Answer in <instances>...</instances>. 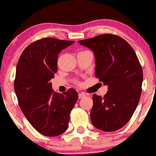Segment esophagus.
<instances>
[{
  "mask_svg": "<svg viewBox=\"0 0 156 156\" xmlns=\"http://www.w3.org/2000/svg\"><path fill=\"white\" fill-rule=\"evenodd\" d=\"M86 96V94H85V93H80L79 94V98L81 99V98H85Z\"/></svg>",
  "mask_w": 156,
  "mask_h": 156,
  "instance_id": "esophagus-1",
  "label": "esophagus"
}]
</instances>
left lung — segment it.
<instances>
[{
	"instance_id": "1",
	"label": "left lung",
	"mask_w": 156,
	"mask_h": 156,
	"mask_svg": "<svg viewBox=\"0 0 156 156\" xmlns=\"http://www.w3.org/2000/svg\"><path fill=\"white\" fill-rule=\"evenodd\" d=\"M94 52L95 76L108 91L94 94L90 118L98 129L115 131L127 124L137 108L142 92L143 70L127 41L113 34H101L78 41Z\"/></svg>"
}]
</instances>
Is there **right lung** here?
<instances>
[{
	"label": "right lung",
	"mask_w": 156,
	"mask_h": 156,
	"mask_svg": "<svg viewBox=\"0 0 156 156\" xmlns=\"http://www.w3.org/2000/svg\"><path fill=\"white\" fill-rule=\"evenodd\" d=\"M74 41L43 38L23 51L16 65L14 90L19 107L32 126L49 137L68 128L70 113L78 99L73 89L60 94L52 90L58 54Z\"/></svg>",
	"instance_id": "obj_1"
}]
</instances>
